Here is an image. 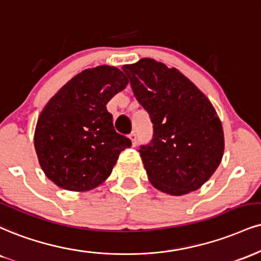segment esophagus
Segmentation results:
<instances>
[{"label": "esophagus", "instance_id": "1", "mask_svg": "<svg viewBox=\"0 0 261 261\" xmlns=\"http://www.w3.org/2000/svg\"><path fill=\"white\" fill-rule=\"evenodd\" d=\"M130 140H131V142H133V146L135 147L137 144V136H136V133H131L130 134Z\"/></svg>", "mask_w": 261, "mask_h": 261}]
</instances>
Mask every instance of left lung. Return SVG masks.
Segmentation results:
<instances>
[{
    "label": "left lung",
    "mask_w": 261,
    "mask_h": 261,
    "mask_svg": "<svg viewBox=\"0 0 261 261\" xmlns=\"http://www.w3.org/2000/svg\"><path fill=\"white\" fill-rule=\"evenodd\" d=\"M122 70L154 128L152 142L140 149L149 182L170 196L197 191L224 155V130L215 108L180 70L155 59L142 58Z\"/></svg>",
    "instance_id": "1"
}]
</instances>
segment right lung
I'll use <instances>...</instances> for the list:
<instances>
[{
    "instance_id": "right-lung-1",
    "label": "right lung",
    "mask_w": 261,
    "mask_h": 261,
    "mask_svg": "<svg viewBox=\"0 0 261 261\" xmlns=\"http://www.w3.org/2000/svg\"><path fill=\"white\" fill-rule=\"evenodd\" d=\"M120 69H85L47 102L37 119L34 146L39 164L58 187L86 192L111 176L131 141L114 130L107 103L126 87Z\"/></svg>"
}]
</instances>
